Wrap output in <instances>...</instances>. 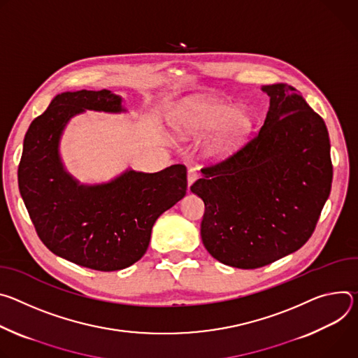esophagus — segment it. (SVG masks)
<instances>
[{
  "label": "esophagus",
  "instance_id": "esophagus-1",
  "mask_svg": "<svg viewBox=\"0 0 358 358\" xmlns=\"http://www.w3.org/2000/svg\"><path fill=\"white\" fill-rule=\"evenodd\" d=\"M197 179H199V172H197V171L193 169V168H190V169L187 171V186L190 187Z\"/></svg>",
  "mask_w": 358,
  "mask_h": 358
}]
</instances>
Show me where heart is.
Segmentation results:
<instances>
[{"label":"heart","instance_id":"b5f03b06","mask_svg":"<svg viewBox=\"0 0 358 358\" xmlns=\"http://www.w3.org/2000/svg\"><path fill=\"white\" fill-rule=\"evenodd\" d=\"M175 134L205 141V153L219 161L241 149L253 131L255 119L246 108L234 106L220 98L196 96L182 102L169 116Z\"/></svg>","mask_w":358,"mask_h":358}]
</instances>
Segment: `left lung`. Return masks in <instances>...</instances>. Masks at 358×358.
<instances>
[{
    "mask_svg": "<svg viewBox=\"0 0 358 358\" xmlns=\"http://www.w3.org/2000/svg\"><path fill=\"white\" fill-rule=\"evenodd\" d=\"M270 106L259 134L202 169L190 190L205 203L201 236L220 263L257 268L299 250L314 231L333 180L323 117L296 88L263 85Z\"/></svg>",
    "mask_w": 358,
    "mask_h": 358,
    "instance_id": "left-lung-1",
    "label": "left lung"
}]
</instances>
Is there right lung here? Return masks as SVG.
<instances>
[{
    "label": "right lung",
    "mask_w": 358,
    "mask_h": 358,
    "mask_svg": "<svg viewBox=\"0 0 358 358\" xmlns=\"http://www.w3.org/2000/svg\"><path fill=\"white\" fill-rule=\"evenodd\" d=\"M85 110L127 112L108 90L57 95L31 122L18 166L20 193L41 242L57 256L99 271L122 270L146 252L156 219L186 194L183 165L84 185L66 172L59 141L71 117Z\"/></svg>",
    "instance_id": "1"
}]
</instances>
